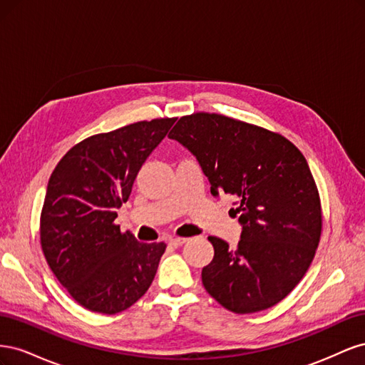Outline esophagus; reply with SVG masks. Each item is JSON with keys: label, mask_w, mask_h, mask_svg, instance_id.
<instances>
[{"label": "esophagus", "mask_w": 365, "mask_h": 365, "mask_svg": "<svg viewBox=\"0 0 365 365\" xmlns=\"http://www.w3.org/2000/svg\"><path fill=\"white\" fill-rule=\"evenodd\" d=\"M187 242V239L185 237H172V239H169V245L170 247H181V245H184Z\"/></svg>", "instance_id": "34e87169"}]
</instances>
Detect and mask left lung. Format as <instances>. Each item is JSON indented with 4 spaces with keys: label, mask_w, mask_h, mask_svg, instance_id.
I'll list each match as a JSON object with an SVG mask.
<instances>
[{
    "label": "left lung",
    "mask_w": 365,
    "mask_h": 365,
    "mask_svg": "<svg viewBox=\"0 0 365 365\" xmlns=\"http://www.w3.org/2000/svg\"><path fill=\"white\" fill-rule=\"evenodd\" d=\"M200 161L212 195L235 196L242 235L231 250L210 236L202 284L235 314L282 302L311 267L322 237V201L303 153L277 132L215 113L178 120L169 134Z\"/></svg>",
    "instance_id": "8db88e82"
}]
</instances>
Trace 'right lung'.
I'll use <instances>...</instances> for the list:
<instances>
[{"mask_svg":"<svg viewBox=\"0 0 365 365\" xmlns=\"http://www.w3.org/2000/svg\"><path fill=\"white\" fill-rule=\"evenodd\" d=\"M175 117L143 120L74 145L54 168L41 212L50 269L88 311L113 315L146 294L165 244H141L114 224L143 163Z\"/></svg>","mask_w":365,"mask_h":365,"instance_id":"right-lung-1","label":"right lung"}]
</instances>
